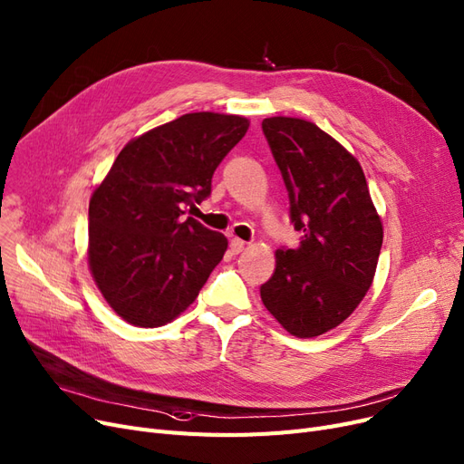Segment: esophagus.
<instances>
[{"instance_id": "esophagus-1", "label": "esophagus", "mask_w": 464, "mask_h": 464, "mask_svg": "<svg viewBox=\"0 0 464 464\" xmlns=\"http://www.w3.org/2000/svg\"><path fill=\"white\" fill-rule=\"evenodd\" d=\"M231 252L233 254H240V252H243L245 250V246H246V243H245V240L243 238H237V237H233L231 238Z\"/></svg>"}]
</instances>
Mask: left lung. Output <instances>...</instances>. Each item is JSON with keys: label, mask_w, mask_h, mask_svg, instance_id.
Returning <instances> with one entry per match:
<instances>
[{"label": "left lung", "mask_w": 464, "mask_h": 464, "mask_svg": "<svg viewBox=\"0 0 464 464\" xmlns=\"http://www.w3.org/2000/svg\"><path fill=\"white\" fill-rule=\"evenodd\" d=\"M304 233L297 248L276 250L261 285L266 309L295 337H316L349 318L370 290L382 224L364 170L337 140L311 121L267 117L261 123Z\"/></svg>", "instance_id": "left-lung-1"}]
</instances>
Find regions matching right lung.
I'll use <instances>...</instances> for the list:
<instances>
[{
    "label": "right lung",
    "mask_w": 464,
    "mask_h": 464,
    "mask_svg": "<svg viewBox=\"0 0 464 464\" xmlns=\"http://www.w3.org/2000/svg\"><path fill=\"white\" fill-rule=\"evenodd\" d=\"M250 121L197 111L121 150L89 203V269L108 305L132 326L157 328L197 299L227 238L188 216Z\"/></svg>",
    "instance_id": "add662e5"
}]
</instances>
